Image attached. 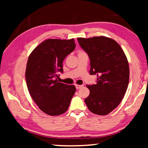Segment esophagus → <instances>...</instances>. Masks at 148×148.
<instances>
[{
	"instance_id": "34e87169",
	"label": "esophagus",
	"mask_w": 148,
	"mask_h": 148,
	"mask_svg": "<svg viewBox=\"0 0 148 148\" xmlns=\"http://www.w3.org/2000/svg\"><path fill=\"white\" fill-rule=\"evenodd\" d=\"M76 86V88L77 89L82 88V87H83V86H82V85H77V84H76V86Z\"/></svg>"
}]
</instances>
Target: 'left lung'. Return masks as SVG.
Segmentation results:
<instances>
[{
	"instance_id": "obj_1",
	"label": "left lung",
	"mask_w": 148,
	"mask_h": 148,
	"mask_svg": "<svg viewBox=\"0 0 148 148\" xmlns=\"http://www.w3.org/2000/svg\"><path fill=\"white\" fill-rule=\"evenodd\" d=\"M79 46L90 59L91 75L97 84L87 86L90 93L85 102L92 113L105 116L121 102L129 81L127 57L119 44L106 36L77 38Z\"/></svg>"
}]
</instances>
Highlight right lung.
<instances>
[{"label": "right lung", "instance_id": "obj_1", "mask_svg": "<svg viewBox=\"0 0 148 148\" xmlns=\"http://www.w3.org/2000/svg\"><path fill=\"white\" fill-rule=\"evenodd\" d=\"M75 47L74 38L47 39L29 57L25 71L27 88L39 108L49 116L66 112L76 92L73 85L59 82L57 74L63 72V60Z\"/></svg>", "mask_w": 148, "mask_h": 148}]
</instances>
